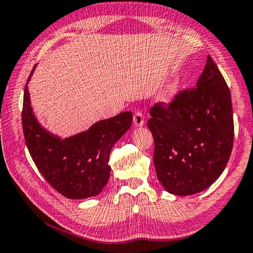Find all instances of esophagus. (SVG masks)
Masks as SVG:
<instances>
[{
	"label": "esophagus",
	"mask_w": 253,
	"mask_h": 253,
	"mask_svg": "<svg viewBox=\"0 0 253 253\" xmlns=\"http://www.w3.org/2000/svg\"><path fill=\"white\" fill-rule=\"evenodd\" d=\"M133 122H134V125L136 127H142V126L145 125L144 117H143V114L141 111H135Z\"/></svg>",
	"instance_id": "34e87169"
}]
</instances>
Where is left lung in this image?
<instances>
[{"mask_svg": "<svg viewBox=\"0 0 253 253\" xmlns=\"http://www.w3.org/2000/svg\"><path fill=\"white\" fill-rule=\"evenodd\" d=\"M150 114L153 164L165 190L185 197L212 185L231 157L234 123L231 92L210 55L195 88Z\"/></svg>", "mask_w": 253, "mask_h": 253, "instance_id": "obj_1", "label": "left lung"}]
</instances>
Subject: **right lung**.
I'll list each match as a JSON object with an SVG mask.
<instances>
[{
	"label": "right lung",
	"instance_id": "1",
	"mask_svg": "<svg viewBox=\"0 0 253 253\" xmlns=\"http://www.w3.org/2000/svg\"><path fill=\"white\" fill-rule=\"evenodd\" d=\"M24 92L22 129L28 151L47 183L68 199L95 197L107 185L112 146L131 126V111L100 120L88 129L61 138L42 126L30 103L28 83Z\"/></svg>",
	"mask_w": 253,
	"mask_h": 253
}]
</instances>
